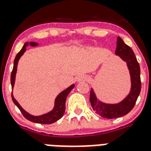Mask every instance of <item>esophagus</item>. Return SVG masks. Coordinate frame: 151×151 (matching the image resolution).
I'll use <instances>...</instances> for the list:
<instances>
[{
    "instance_id": "34e87169",
    "label": "esophagus",
    "mask_w": 151,
    "mask_h": 151,
    "mask_svg": "<svg viewBox=\"0 0 151 151\" xmlns=\"http://www.w3.org/2000/svg\"><path fill=\"white\" fill-rule=\"evenodd\" d=\"M87 79V78H86V77H85V76H82V77H80L79 78H78V81H85V80Z\"/></svg>"
}]
</instances>
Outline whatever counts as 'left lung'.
<instances>
[{
    "label": "left lung",
    "mask_w": 151,
    "mask_h": 151,
    "mask_svg": "<svg viewBox=\"0 0 151 151\" xmlns=\"http://www.w3.org/2000/svg\"><path fill=\"white\" fill-rule=\"evenodd\" d=\"M116 54L127 63L132 80V89L129 95L122 102L117 104H106L97 99L94 91H90V102L94 111L103 118L114 119L126 115L135 105L138 95L141 92V70L134 52L130 47L125 45L119 37L117 38Z\"/></svg>",
    "instance_id": "1"
}]
</instances>
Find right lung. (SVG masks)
Here are the masks:
<instances>
[{"label":"right lung","instance_id":"add662e5","mask_svg":"<svg viewBox=\"0 0 151 151\" xmlns=\"http://www.w3.org/2000/svg\"><path fill=\"white\" fill-rule=\"evenodd\" d=\"M28 45V43H25V45H23L22 48L21 49V50L19 52L18 54H17L15 57V60H14V63H13V70H12L11 73V76H10V82H11V86L12 88L13 87V85H14V82H15V76L16 73H17V63H18V61L20 58L21 56L24 54V52L26 51V47ZM30 45L32 46H35L37 45V43H35V42H31ZM75 85H72L70 87H69L68 88H66V90H64L63 91H62L59 95L57 96V98L55 100V106H54V110H52L50 113L45 114V115L40 116H32L30 114L26 112L25 110L22 109L20 106V105L19 104L18 102L14 99V97H13V94H11L12 100H13V103L15 104L16 106L19 108V110H20V112L22 113V114L23 115V116L26 119H27L28 120L31 121L32 122H36V123H40V124H51L54 123V122H57L58 119L61 118V117L63 116L64 112L66 110V99L69 93L72 91V89L74 88Z\"/></svg>","mask_w":151,"mask_h":151}]
</instances>
